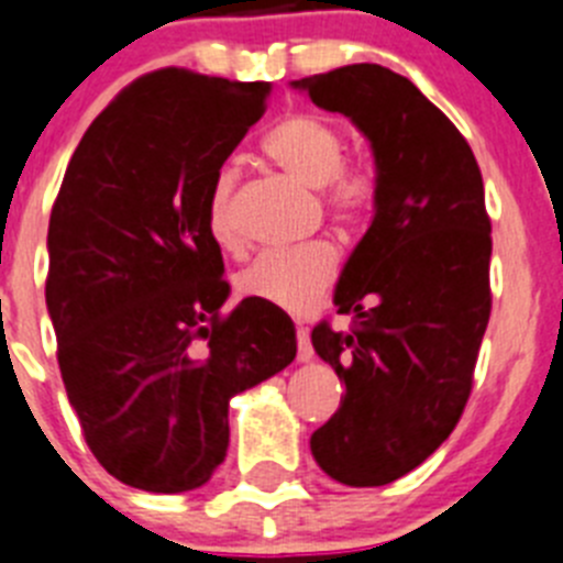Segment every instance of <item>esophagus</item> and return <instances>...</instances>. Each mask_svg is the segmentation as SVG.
<instances>
[{"instance_id": "obj_1", "label": "esophagus", "mask_w": 563, "mask_h": 563, "mask_svg": "<svg viewBox=\"0 0 563 563\" xmlns=\"http://www.w3.org/2000/svg\"><path fill=\"white\" fill-rule=\"evenodd\" d=\"M296 338H298V360H301V363H309V360H312V343H309V332L303 327H298L296 329Z\"/></svg>"}]
</instances>
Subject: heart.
I'll return each mask as SVG.
<instances>
[{
	"label": "heart",
	"mask_w": 563,
	"mask_h": 563,
	"mask_svg": "<svg viewBox=\"0 0 563 563\" xmlns=\"http://www.w3.org/2000/svg\"><path fill=\"white\" fill-rule=\"evenodd\" d=\"M262 153L276 167L321 192L329 220L343 231H357L374 214L376 175L368 164L345 158L343 128L316 111H292L262 136ZM236 173L231 164L214 173L206 198V225L220 247L240 245L234 220ZM338 251L332 242L312 240L296 247H278L256 256L236 273L242 298L271 303L292 316L316 309L338 276Z\"/></svg>",
	"instance_id": "obj_1"
}]
</instances>
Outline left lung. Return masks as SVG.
<instances>
[{"label":"left lung","instance_id":"obj_1","mask_svg":"<svg viewBox=\"0 0 563 563\" xmlns=\"http://www.w3.org/2000/svg\"><path fill=\"white\" fill-rule=\"evenodd\" d=\"M292 86L368 136L379 187L334 292L352 329H312L345 396L309 446L343 486H385L450 438L472 394L492 316L483 175L450 117L385 66H340Z\"/></svg>","mask_w":563,"mask_h":563}]
</instances>
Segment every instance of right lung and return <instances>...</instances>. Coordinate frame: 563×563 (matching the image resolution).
Masks as SVG:
<instances>
[{
    "label": "right lung",
    "mask_w": 563,
    "mask_h": 563,
    "mask_svg": "<svg viewBox=\"0 0 563 563\" xmlns=\"http://www.w3.org/2000/svg\"><path fill=\"white\" fill-rule=\"evenodd\" d=\"M267 82L147 71L82 133L49 218L46 309L91 455L125 486H203L231 396L296 360L287 312L229 298L209 184L267 108Z\"/></svg>",
    "instance_id": "right-lung-1"
}]
</instances>
